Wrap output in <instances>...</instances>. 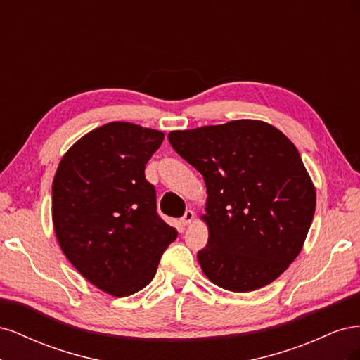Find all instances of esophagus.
<instances>
[{"instance_id": "esophagus-1", "label": "esophagus", "mask_w": 360, "mask_h": 360, "mask_svg": "<svg viewBox=\"0 0 360 360\" xmlns=\"http://www.w3.org/2000/svg\"><path fill=\"white\" fill-rule=\"evenodd\" d=\"M193 217H195L193 212H192V210H186V213L183 214V217L180 219V222H181L183 225H189V224L193 221Z\"/></svg>"}]
</instances>
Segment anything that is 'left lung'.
Instances as JSON below:
<instances>
[{
	"label": "left lung",
	"instance_id": "8db88e82",
	"mask_svg": "<svg viewBox=\"0 0 360 360\" xmlns=\"http://www.w3.org/2000/svg\"><path fill=\"white\" fill-rule=\"evenodd\" d=\"M168 139L205 181L204 275L236 292L274 282L299 255L315 212V188L297 148L258 120L174 130Z\"/></svg>",
	"mask_w": 360,
	"mask_h": 360
}]
</instances>
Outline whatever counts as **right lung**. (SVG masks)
Here are the masks:
<instances>
[{"label": "right lung", "mask_w": 360, "mask_h": 360, "mask_svg": "<svg viewBox=\"0 0 360 360\" xmlns=\"http://www.w3.org/2000/svg\"><path fill=\"white\" fill-rule=\"evenodd\" d=\"M163 134L112 122L91 130L63 156L52 183L60 248L79 274L115 297L148 285L176 228L156 212L146 165Z\"/></svg>", "instance_id": "1"}]
</instances>
